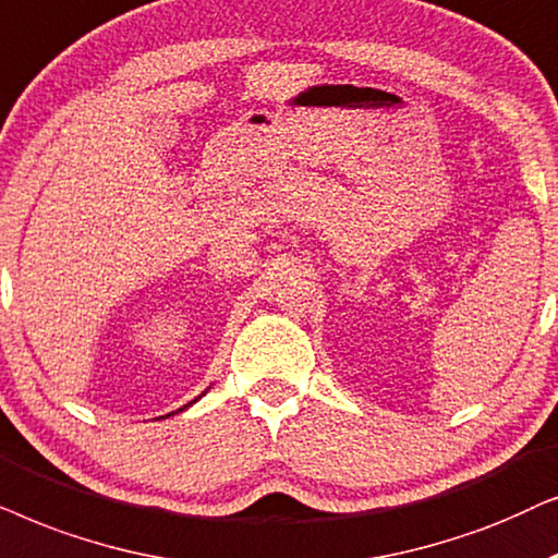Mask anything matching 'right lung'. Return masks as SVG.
Wrapping results in <instances>:
<instances>
[{
	"mask_svg": "<svg viewBox=\"0 0 558 558\" xmlns=\"http://www.w3.org/2000/svg\"><path fill=\"white\" fill-rule=\"evenodd\" d=\"M183 408H185V405H183Z\"/></svg>",
	"mask_w": 558,
	"mask_h": 558,
	"instance_id": "1",
	"label": "right lung"
}]
</instances>
